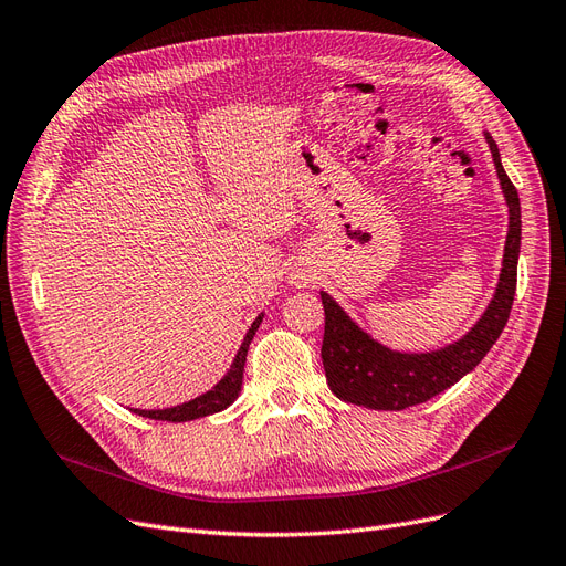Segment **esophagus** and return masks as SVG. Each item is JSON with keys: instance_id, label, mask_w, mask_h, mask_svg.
Listing matches in <instances>:
<instances>
[{"instance_id": "obj_1", "label": "esophagus", "mask_w": 566, "mask_h": 566, "mask_svg": "<svg viewBox=\"0 0 566 566\" xmlns=\"http://www.w3.org/2000/svg\"><path fill=\"white\" fill-rule=\"evenodd\" d=\"M312 281H314V279H312L310 271H295V273H293V283H295L297 287H306Z\"/></svg>"}]
</instances>
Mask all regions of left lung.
I'll use <instances>...</instances> for the list:
<instances>
[{
  "label": "left lung",
  "mask_w": 566,
  "mask_h": 566,
  "mask_svg": "<svg viewBox=\"0 0 566 566\" xmlns=\"http://www.w3.org/2000/svg\"><path fill=\"white\" fill-rule=\"evenodd\" d=\"M484 139L507 205L503 262L489 306L465 335L449 342L447 347L430 352H399L366 333L325 290H321L325 312L321 358L325 380H328V387L337 399L373 410H403L422 403L455 385L462 375L474 370L495 345V339L501 337L517 290L522 210L517 188L512 186L503 169L499 146L489 132H484Z\"/></svg>",
  "instance_id": "1"
}]
</instances>
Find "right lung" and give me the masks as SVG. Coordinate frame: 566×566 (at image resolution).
Returning a JSON list of instances; mask_svg holds the SVG:
<instances>
[{
  "instance_id": "obj_1",
  "label": "right lung",
  "mask_w": 566,
  "mask_h": 566,
  "mask_svg": "<svg viewBox=\"0 0 566 566\" xmlns=\"http://www.w3.org/2000/svg\"><path fill=\"white\" fill-rule=\"evenodd\" d=\"M262 318H264V312L252 321L250 331L245 333V337H243V342H241V347H238V352H235V356H233V361H231L229 370L224 373V378H221L212 389L202 391L200 397H196V399H191V401H184V403L169 406V408H129V410H134V413H139L142 418H150V420L188 422V420L212 416V413H219V410L229 408V406L238 399V394H241L248 347H250V342H252L256 328H260Z\"/></svg>"
}]
</instances>
